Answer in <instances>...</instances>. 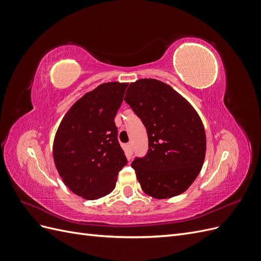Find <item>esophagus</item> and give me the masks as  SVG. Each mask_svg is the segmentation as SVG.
Masks as SVG:
<instances>
[{"label":"esophagus","mask_w":261,"mask_h":261,"mask_svg":"<svg viewBox=\"0 0 261 261\" xmlns=\"http://www.w3.org/2000/svg\"><path fill=\"white\" fill-rule=\"evenodd\" d=\"M126 148H127V151L129 154H132L133 152V146H132V143H128L127 145H126Z\"/></svg>","instance_id":"34e87169"}]
</instances>
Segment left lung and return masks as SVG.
<instances>
[{
    "mask_svg": "<svg viewBox=\"0 0 261 261\" xmlns=\"http://www.w3.org/2000/svg\"><path fill=\"white\" fill-rule=\"evenodd\" d=\"M124 100L147 129L148 152L132 162L141 189L155 199L184 193L206 155L199 115L171 86L151 78L132 83Z\"/></svg>",
    "mask_w": 261,
    "mask_h": 261,
    "instance_id": "1",
    "label": "left lung"
}]
</instances>
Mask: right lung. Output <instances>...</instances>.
Masks as SVG:
<instances>
[{"label":"right lung","mask_w":261,"mask_h":261,"mask_svg":"<svg viewBox=\"0 0 261 261\" xmlns=\"http://www.w3.org/2000/svg\"><path fill=\"white\" fill-rule=\"evenodd\" d=\"M127 85L106 83L87 92L68 110L55 135V167L64 184L85 199L111 193L127 163L114 122Z\"/></svg>","instance_id":"obj_1"}]
</instances>
